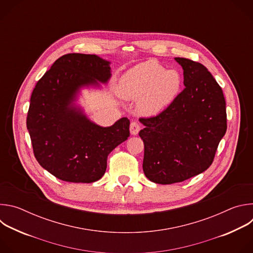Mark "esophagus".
Here are the masks:
<instances>
[{
	"label": "esophagus",
	"mask_w": 253,
	"mask_h": 253,
	"mask_svg": "<svg viewBox=\"0 0 253 253\" xmlns=\"http://www.w3.org/2000/svg\"><path fill=\"white\" fill-rule=\"evenodd\" d=\"M140 131V125L137 122H131L130 124V132L132 135H137Z\"/></svg>",
	"instance_id": "esophagus-1"
}]
</instances>
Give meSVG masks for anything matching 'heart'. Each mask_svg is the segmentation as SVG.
<instances>
[{
  "mask_svg": "<svg viewBox=\"0 0 253 253\" xmlns=\"http://www.w3.org/2000/svg\"><path fill=\"white\" fill-rule=\"evenodd\" d=\"M182 84V76L177 70H166L155 61H146L127 70L120 77L116 91L123 100H137L140 114L155 116L173 103Z\"/></svg>",
  "mask_w": 253,
  "mask_h": 253,
  "instance_id": "b5f03b06",
  "label": "heart"
}]
</instances>
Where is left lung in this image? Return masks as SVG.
Here are the masks:
<instances>
[{
    "label": "left lung",
    "instance_id": "obj_1",
    "mask_svg": "<svg viewBox=\"0 0 253 253\" xmlns=\"http://www.w3.org/2000/svg\"><path fill=\"white\" fill-rule=\"evenodd\" d=\"M183 69L185 88L159 115L141 118L143 171L157 184L182 182L212 164L226 132L223 92L202 64L174 58Z\"/></svg>",
    "mask_w": 253,
    "mask_h": 253
}]
</instances>
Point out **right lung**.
I'll list each match as a JSON object with an SVG mask.
<instances>
[{
	"label": "right lung",
	"instance_id": "1",
	"mask_svg": "<svg viewBox=\"0 0 253 253\" xmlns=\"http://www.w3.org/2000/svg\"><path fill=\"white\" fill-rule=\"evenodd\" d=\"M110 64L97 55H64L33 90L27 129L34 154L44 169L63 181L92 183L101 179L108 155L130 136L127 117L103 127L79 104L82 90H101L102 84H108Z\"/></svg>",
	"mask_w": 253,
	"mask_h": 253
}]
</instances>
